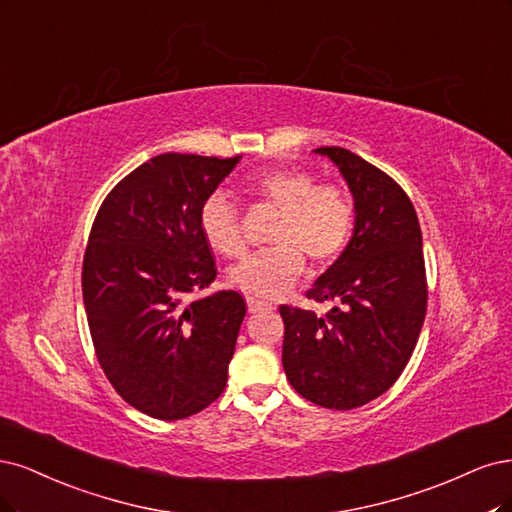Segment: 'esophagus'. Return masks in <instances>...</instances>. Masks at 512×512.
Listing matches in <instances>:
<instances>
[{"label": "esophagus", "instance_id": "esophagus-1", "mask_svg": "<svg viewBox=\"0 0 512 512\" xmlns=\"http://www.w3.org/2000/svg\"><path fill=\"white\" fill-rule=\"evenodd\" d=\"M246 308H249V312H268V310H272V304L249 298L246 300Z\"/></svg>", "mask_w": 512, "mask_h": 512}]
</instances>
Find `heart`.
Returning <instances> with one entry per match:
<instances>
[{
    "mask_svg": "<svg viewBox=\"0 0 512 512\" xmlns=\"http://www.w3.org/2000/svg\"><path fill=\"white\" fill-rule=\"evenodd\" d=\"M253 191L276 210L272 249L246 255L229 268V283L251 298L272 300L285 293L304 272V257L315 268L332 263L349 242L353 206L336 185H317L304 170H268L253 180ZM200 229L212 251L234 257L244 249L238 210L221 191L200 208Z\"/></svg>",
    "mask_w": 512,
    "mask_h": 512,
    "instance_id": "heart-1",
    "label": "heart"
}]
</instances>
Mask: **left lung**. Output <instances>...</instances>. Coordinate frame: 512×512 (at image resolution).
Returning <instances> with one entry per match:
<instances>
[{"mask_svg": "<svg viewBox=\"0 0 512 512\" xmlns=\"http://www.w3.org/2000/svg\"><path fill=\"white\" fill-rule=\"evenodd\" d=\"M340 170L355 208L353 236L306 293L334 302L325 317L280 306L283 368L302 398L359 408L398 381L421 334L427 285L417 212L402 187L340 146L315 148Z\"/></svg>", "mask_w": 512, "mask_h": 512, "instance_id": "left-lung-1", "label": "left lung"}]
</instances>
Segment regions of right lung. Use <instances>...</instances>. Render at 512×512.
Listing matches in <instances>:
<instances>
[{
  "mask_svg": "<svg viewBox=\"0 0 512 512\" xmlns=\"http://www.w3.org/2000/svg\"><path fill=\"white\" fill-rule=\"evenodd\" d=\"M238 157L163 153L104 200L82 261V300L97 359L121 398L178 421L227 383L246 304L236 291L197 298L217 268L200 208Z\"/></svg>",
  "mask_w": 512,
  "mask_h": 512,
  "instance_id": "obj_1",
  "label": "right lung"
}]
</instances>
